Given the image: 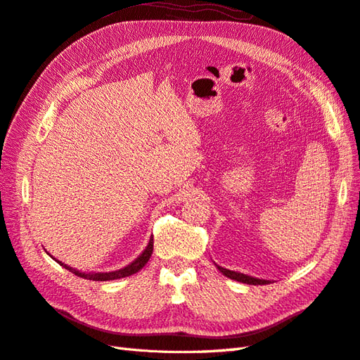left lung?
Wrapping results in <instances>:
<instances>
[{
	"mask_svg": "<svg viewBox=\"0 0 360 360\" xmlns=\"http://www.w3.org/2000/svg\"><path fill=\"white\" fill-rule=\"evenodd\" d=\"M216 267L219 269V271H222V275H225L226 278L238 281V282H243V284H249V285H266V284H269V281H266V279H258V278H254V276H248L245 274H238V271L224 269V267L217 266V264H216Z\"/></svg>",
	"mask_w": 360,
	"mask_h": 360,
	"instance_id": "8db88e82",
	"label": "left lung"
}]
</instances>
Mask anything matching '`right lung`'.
I'll return each mask as SVG.
<instances>
[{"label": "right lung", "instance_id": "add662e5", "mask_svg": "<svg viewBox=\"0 0 360 360\" xmlns=\"http://www.w3.org/2000/svg\"><path fill=\"white\" fill-rule=\"evenodd\" d=\"M151 254H153V237L150 238V242H148L147 248L144 249V252L141 254L135 261H132V263H130L129 266L120 269V270H115V271H106V274H84V271L72 269L68 264L61 263V261H58L56 258H53V259H56L60 266H63L64 269H68L69 271H72V274H75L76 276H79V278L89 279V281H114V279L126 278V276H130V275L136 274V271H139L141 269H143L147 264V261L150 259Z\"/></svg>", "mask_w": 360, "mask_h": 360}]
</instances>
